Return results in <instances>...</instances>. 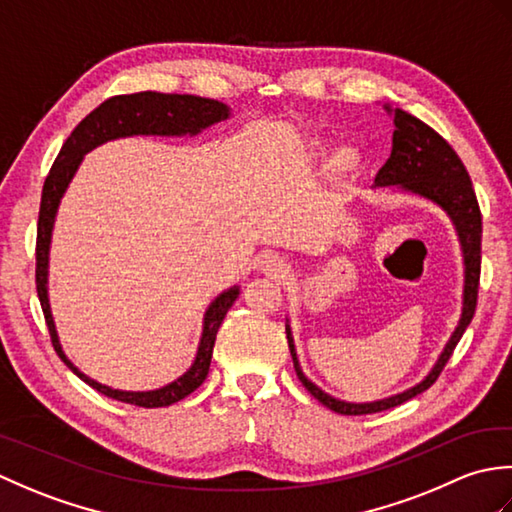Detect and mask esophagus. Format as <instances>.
Masks as SVG:
<instances>
[{
    "instance_id": "1",
    "label": "esophagus",
    "mask_w": 512,
    "mask_h": 512,
    "mask_svg": "<svg viewBox=\"0 0 512 512\" xmlns=\"http://www.w3.org/2000/svg\"><path fill=\"white\" fill-rule=\"evenodd\" d=\"M257 266H259V270H262V273H266L270 277H284L288 273L286 259L279 257L277 253H264L262 257H259Z\"/></svg>"
}]
</instances>
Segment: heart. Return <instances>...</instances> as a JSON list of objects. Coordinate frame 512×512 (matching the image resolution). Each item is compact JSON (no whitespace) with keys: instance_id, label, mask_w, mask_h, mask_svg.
<instances>
[{"instance_id":"1","label":"heart","mask_w":512,"mask_h":512,"mask_svg":"<svg viewBox=\"0 0 512 512\" xmlns=\"http://www.w3.org/2000/svg\"><path fill=\"white\" fill-rule=\"evenodd\" d=\"M336 160H339V165H350L352 154L347 149H343V151H339V156H336Z\"/></svg>"}]
</instances>
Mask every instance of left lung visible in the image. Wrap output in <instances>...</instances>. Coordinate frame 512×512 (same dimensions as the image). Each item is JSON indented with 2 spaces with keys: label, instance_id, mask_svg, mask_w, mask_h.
<instances>
[{
  "label": "left lung",
  "instance_id": "left-lung-1",
  "mask_svg": "<svg viewBox=\"0 0 512 512\" xmlns=\"http://www.w3.org/2000/svg\"><path fill=\"white\" fill-rule=\"evenodd\" d=\"M383 110L394 118V136H391V154L383 169L376 173L372 189H391L396 193L411 195V198H420L424 202L438 206V209L449 217L462 250V312L458 325H455L447 345H444L438 361L433 363L427 376L418 380L416 385L398 391V394L367 402H350L336 398L303 374L295 347V336H292L290 328V319L286 317L288 347L292 354V363H295V372L303 387H306L321 405L336 413H343V416H361V413H376L383 409L398 407L402 402L422 394L424 389H429L436 383V378L440 376L444 365H447L455 345L460 343L464 330L469 328L475 314L477 286H480L482 213L475 198L469 171H466L460 156L455 154L447 140L438 132H433V129L427 123H422L420 118L411 116L405 110H398V107H391L389 103H383Z\"/></svg>",
  "mask_w": 512,
  "mask_h": 512
}]
</instances>
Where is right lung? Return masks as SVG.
Wrapping results in <instances>:
<instances>
[{"label": "right lung", "instance_id": "right-lung-1", "mask_svg": "<svg viewBox=\"0 0 512 512\" xmlns=\"http://www.w3.org/2000/svg\"><path fill=\"white\" fill-rule=\"evenodd\" d=\"M231 118V107L222 101L204 99V96L193 94H162V92H138V94H121L112 96L105 103L96 107L83 121L74 127V132L65 140L57 160L48 173L46 184L41 193V209H39V224H37V295L46 317L48 330L52 336V345L57 350L61 361L68 365L72 372L79 376L83 383H88L99 394L110 396L114 400L129 402L138 407H169L173 402L189 396L191 391L198 389L206 374H209L213 345L217 330L226 317L228 308L233 306L239 297V286H231L217 295L209 308L204 310L202 319V334L198 350H195L193 363L184 374L173 378L171 383L158 389L147 391H125L103 385L99 380L90 378L76 367L68 354L63 352V345L57 332V323L52 317L50 295H48V277H50V248H52V231L57 222V213L65 191L79 171L85 154L92 149L101 147L110 140L129 138V136H198L204 129L213 127Z\"/></svg>", "mask_w": 512, "mask_h": 512}]
</instances>
